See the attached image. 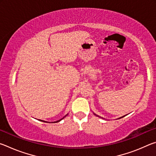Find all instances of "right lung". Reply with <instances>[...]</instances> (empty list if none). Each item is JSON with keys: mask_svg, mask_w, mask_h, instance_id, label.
<instances>
[{"mask_svg": "<svg viewBox=\"0 0 156 156\" xmlns=\"http://www.w3.org/2000/svg\"><path fill=\"white\" fill-rule=\"evenodd\" d=\"M66 115H65V116H66ZM65 117H64V118H65ZM62 118L61 120H62L63 118ZM58 120V121H56V122H58L59 121H60V120ZM41 120V121H43V122H45V121H43V120Z\"/></svg>", "mask_w": 156, "mask_h": 156, "instance_id": "obj_1", "label": "right lung"}]
</instances>
